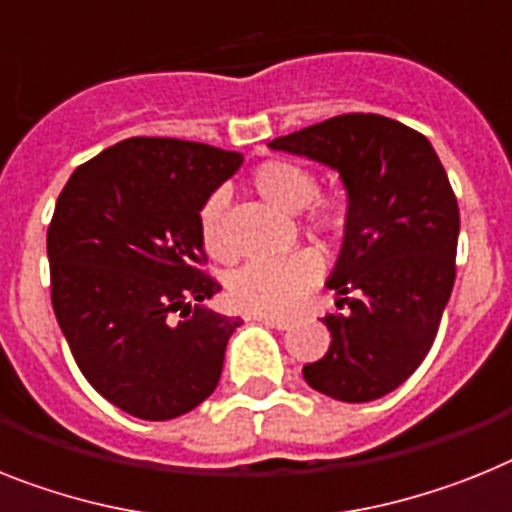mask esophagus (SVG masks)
Listing matches in <instances>:
<instances>
[{"instance_id":"esophagus-1","label":"esophagus","mask_w":512,"mask_h":512,"mask_svg":"<svg viewBox=\"0 0 512 512\" xmlns=\"http://www.w3.org/2000/svg\"><path fill=\"white\" fill-rule=\"evenodd\" d=\"M257 322H265V325H270V328L276 330H286L291 325L289 317H276V315H252Z\"/></svg>"}]
</instances>
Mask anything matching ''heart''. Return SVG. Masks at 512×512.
I'll use <instances>...</instances> for the list:
<instances>
[{"instance_id": "heart-1", "label": "heart", "mask_w": 512, "mask_h": 512, "mask_svg": "<svg viewBox=\"0 0 512 512\" xmlns=\"http://www.w3.org/2000/svg\"><path fill=\"white\" fill-rule=\"evenodd\" d=\"M252 190L281 213L304 210V226L312 236L330 242L346 229L349 213L336 197H320V179L315 171L289 158H270L252 171ZM223 200L213 192L197 213V231L205 252L213 260H229L231 249L223 239ZM322 276V260L312 249H296L273 260H257L239 268L229 281V294L236 307L255 315H286L302 302Z\"/></svg>"}]
</instances>
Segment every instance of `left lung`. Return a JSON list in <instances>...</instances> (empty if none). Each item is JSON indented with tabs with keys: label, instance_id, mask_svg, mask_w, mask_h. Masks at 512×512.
<instances>
[{
	"label": "left lung",
	"instance_id": "obj_1",
	"mask_svg": "<svg viewBox=\"0 0 512 512\" xmlns=\"http://www.w3.org/2000/svg\"><path fill=\"white\" fill-rule=\"evenodd\" d=\"M341 174L349 221L328 289L330 349L304 364L309 388L367 403L414 375L455 283L461 213L422 132L380 114H341L270 143Z\"/></svg>",
	"mask_w": 512,
	"mask_h": 512
}]
</instances>
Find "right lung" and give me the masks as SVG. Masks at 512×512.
<instances>
[{"label": "right lung", "instance_id": "add662e5", "mask_svg": "<svg viewBox=\"0 0 512 512\" xmlns=\"http://www.w3.org/2000/svg\"><path fill=\"white\" fill-rule=\"evenodd\" d=\"M239 166L213 145L130 137L80 163L59 195L46 234L54 315L85 380L137 419L187 414L221 380L242 320L192 307L221 291L197 213Z\"/></svg>", "mask_w": 512, "mask_h": 512}]
</instances>
